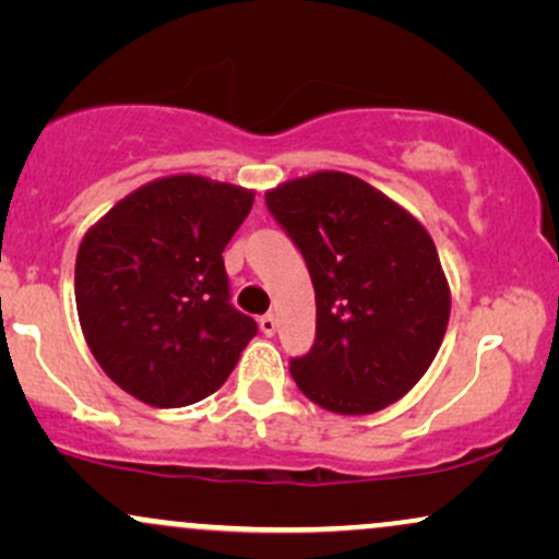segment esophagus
I'll use <instances>...</instances> for the list:
<instances>
[{"instance_id":"1","label":"esophagus","mask_w":559,"mask_h":559,"mask_svg":"<svg viewBox=\"0 0 559 559\" xmlns=\"http://www.w3.org/2000/svg\"><path fill=\"white\" fill-rule=\"evenodd\" d=\"M260 331L265 333V336H275V331H278V320H275V316H262Z\"/></svg>"}]
</instances>
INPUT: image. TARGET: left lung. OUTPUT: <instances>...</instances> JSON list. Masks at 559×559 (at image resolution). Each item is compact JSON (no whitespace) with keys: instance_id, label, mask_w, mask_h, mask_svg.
Here are the masks:
<instances>
[{"instance_id":"8db88e82","label":"left lung","mask_w":559,"mask_h":559,"mask_svg":"<svg viewBox=\"0 0 559 559\" xmlns=\"http://www.w3.org/2000/svg\"><path fill=\"white\" fill-rule=\"evenodd\" d=\"M265 204L316 288V344L288 368L301 394L336 415L400 402L431 368L452 307L431 234L342 170L278 183Z\"/></svg>"}]
</instances>
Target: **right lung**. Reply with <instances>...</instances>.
Listing matches in <instances>:
<instances>
[{
  "instance_id": "obj_1",
  "label": "right lung",
  "mask_w": 559,
  "mask_h": 559,
  "mask_svg": "<svg viewBox=\"0 0 559 559\" xmlns=\"http://www.w3.org/2000/svg\"><path fill=\"white\" fill-rule=\"evenodd\" d=\"M254 191L197 173L155 178L83 236L75 307L83 338L120 389L152 407L215 394L258 323L228 301L223 249Z\"/></svg>"
}]
</instances>
